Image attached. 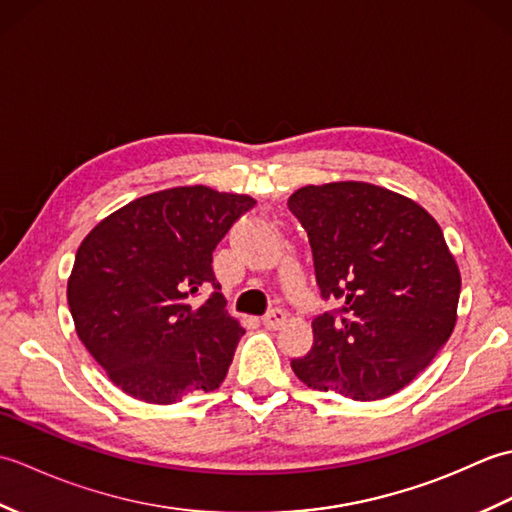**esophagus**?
<instances>
[{
    "label": "esophagus",
    "mask_w": 512,
    "mask_h": 512,
    "mask_svg": "<svg viewBox=\"0 0 512 512\" xmlns=\"http://www.w3.org/2000/svg\"><path fill=\"white\" fill-rule=\"evenodd\" d=\"M286 323V312L284 310H270L264 317V325L268 330H277Z\"/></svg>",
    "instance_id": "esophagus-1"
}]
</instances>
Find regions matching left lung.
Here are the masks:
<instances>
[{"instance_id": "1", "label": "left lung", "mask_w": 512, "mask_h": 512, "mask_svg": "<svg viewBox=\"0 0 512 512\" xmlns=\"http://www.w3.org/2000/svg\"><path fill=\"white\" fill-rule=\"evenodd\" d=\"M308 231L323 299L341 317L312 321L292 372L312 389L380 400L427 367L458 321L462 277L440 224L405 195L369 182L308 184L290 195Z\"/></svg>"}]
</instances>
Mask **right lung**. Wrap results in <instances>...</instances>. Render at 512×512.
<instances>
[{"instance_id": "add662e5", "label": "right lung", "mask_w": 512, "mask_h": 512, "mask_svg": "<svg viewBox=\"0 0 512 512\" xmlns=\"http://www.w3.org/2000/svg\"><path fill=\"white\" fill-rule=\"evenodd\" d=\"M250 195L204 184L143 195L85 235L68 279L76 334L127 396L171 405L222 385L244 328L211 284L213 250Z\"/></svg>"}]
</instances>
